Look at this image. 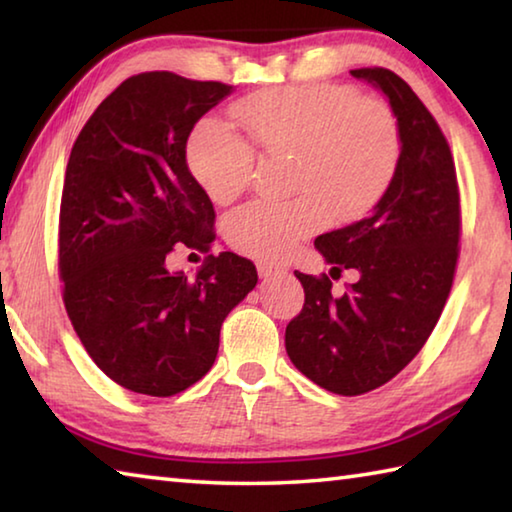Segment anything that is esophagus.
Instances as JSON below:
<instances>
[{
  "instance_id": "1",
  "label": "esophagus",
  "mask_w": 512,
  "mask_h": 512,
  "mask_svg": "<svg viewBox=\"0 0 512 512\" xmlns=\"http://www.w3.org/2000/svg\"><path fill=\"white\" fill-rule=\"evenodd\" d=\"M257 271H259V277H264V280H271V277H277L284 273L282 266L277 264H268V262H259L257 264Z\"/></svg>"
}]
</instances>
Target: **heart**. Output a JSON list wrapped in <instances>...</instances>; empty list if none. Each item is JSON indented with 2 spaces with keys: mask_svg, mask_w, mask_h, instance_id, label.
<instances>
[{
  "mask_svg": "<svg viewBox=\"0 0 512 512\" xmlns=\"http://www.w3.org/2000/svg\"><path fill=\"white\" fill-rule=\"evenodd\" d=\"M259 149L293 153V189L284 203H250L225 223L237 253L282 259L329 219L354 221L375 205L400 162V128L391 108L343 85H293L250 94L235 106ZM187 162L214 203L244 192L255 167L248 142L216 119L194 128Z\"/></svg>",
  "mask_w": 512,
  "mask_h": 512,
  "instance_id": "obj_1",
  "label": "heart"
}]
</instances>
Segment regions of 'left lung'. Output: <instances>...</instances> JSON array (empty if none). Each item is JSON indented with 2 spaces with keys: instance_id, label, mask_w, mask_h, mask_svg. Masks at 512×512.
<instances>
[{
  "instance_id": "obj_1",
  "label": "left lung",
  "mask_w": 512,
  "mask_h": 512,
  "mask_svg": "<svg viewBox=\"0 0 512 512\" xmlns=\"http://www.w3.org/2000/svg\"><path fill=\"white\" fill-rule=\"evenodd\" d=\"M350 74L386 97L400 162L366 219L314 241L329 275L354 268L359 280L332 296L327 275L296 271L305 307L284 334L293 366L336 395L375 391L422 350L452 289L461 237L456 169L436 119L391 69Z\"/></svg>"
}]
</instances>
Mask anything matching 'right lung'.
Wrapping results in <instances>:
<instances>
[{
  "label": "right lung",
  "mask_w": 512,
  "mask_h": 512,
  "mask_svg": "<svg viewBox=\"0 0 512 512\" xmlns=\"http://www.w3.org/2000/svg\"><path fill=\"white\" fill-rule=\"evenodd\" d=\"M232 85L137 74L101 101L69 153L58 268L69 320L92 361L133 393L169 397L219 352L225 316L257 284L235 253L194 277L169 271L176 244L207 250L214 207L187 167V140Z\"/></svg>",
  "instance_id": "right-lung-1"
}]
</instances>
